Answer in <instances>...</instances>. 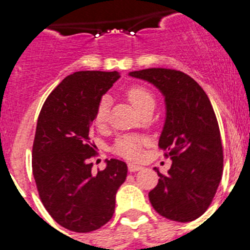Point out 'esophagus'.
I'll use <instances>...</instances> for the list:
<instances>
[{
  "instance_id": "1",
  "label": "esophagus",
  "mask_w": 250,
  "mask_h": 250,
  "mask_svg": "<svg viewBox=\"0 0 250 250\" xmlns=\"http://www.w3.org/2000/svg\"><path fill=\"white\" fill-rule=\"evenodd\" d=\"M127 167H129V171H131V173H135V171H139V170L143 169L141 165L134 164V163H129V164H127Z\"/></svg>"
}]
</instances>
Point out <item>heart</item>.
Listing matches in <instances>:
<instances>
[{
  "label": "heart",
  "mask_w": 250,
  "mask_h": 250,
  "mask_svg": "<svg viewBox=\"0 0 250 250\" xmlns=\"http://www.w3.org/2000/svg\"><path fill=\"white\" fill-rule=\"evenodd\" d=\"M127 99L131 103V105L136 109V111L146 105L147 103H154L152 95L147 91L146 89L141 87V86H134L127 91ZM109 106L110 100L109 98L101 99L100 104L96 110V115H95V123L98 125H104L107 121V116H109ZM115 151L118 152L119 155L125 156L127 159H135L140 155L141 152V140L136 136H123L119 139L115 144Z\"/></svg>",
  "instance_id": "1"
}]
</instances>
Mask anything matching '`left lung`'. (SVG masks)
I'll use <instances>...</instances> for the list:
<instances>
[{
    "label": "left lung",
    "instance_id": "obj_1",
    "mask_svg": "<svg viewBox=\"0 0 250 250\" xmlns=\"http://www.w3.org/2000/svg\"><path fill=\"white\" fill-rule=\"evenodd\" d=\"M129 76L154 85L165 101L159 147L173 164L149 193L152 208L167 219L195 220L210 205L223 174L219 126L204 90L187 74L170 68H145Z\"/></svg>",
    "mask_w": 250,
    "mask_h": 250
}]
</instances>
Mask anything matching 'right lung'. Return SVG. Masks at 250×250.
<instances>
[{"instance_id": "add662e5", "label": "right lung", "mask_w": 250, "mask_h": 250, "mask_svg": "<svg viewBox=\"0 0 250 250\" xmlns=\"http://www.w3.org/2000/svg\"><path fill=\"white\" fill-rule=\"evenodd\" d=\"M118 71H77L48 95L37 120L32 171L43 207L61 227L77 233L101 228L112 218L127 165L106 159L92 173L96 146L89 144L91 124L103 95L119 80Z\"/></svg>"}]
</instances>
